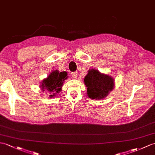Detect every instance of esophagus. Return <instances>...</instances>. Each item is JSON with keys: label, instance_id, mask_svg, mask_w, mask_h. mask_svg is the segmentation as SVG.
Segmentation results:
<instances>
[{"label": "esophagus", "instance_id": "esophagus-1", "mask_svg": "<svg viewBox=\"0 0 155 155\" xmlns=\"http://www.w3.org/2000/svg\"><path fill=\"white\" fill-rule=\"evenodd\" d=\"M71 75L73 77V78H77L78 76L77 72H73V73H71Z\"/></svg>", "mask_w": 155, "mask_h": 155}]
</instances>
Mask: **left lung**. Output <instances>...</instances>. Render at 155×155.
Instances as JSON below:
<instances>
[{
	"label": "left lung",
	"mask_w": 155,
	"mask_h": 155,
	"mask_svg": "<svg viewBox=\"0 0 155 155\" xmlns=\"http://www.w3.org/2000/svg\"><path fill=\"white\" fill-rule=\"evenodd\" d=\"M84 82L87 88L88 96L91 99H103L112 91L114 86L112 77L101 74L95 69L88 71Z\"/></svg>",
	"instance_id": "8db88e82"
}]
</instances>
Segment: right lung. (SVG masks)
Listing matches in <instances>:
<instances>
[{"label":"right lung","mask_w":155,"mask_h":155,"mask_svg":"<svg viewBox=\"0 0 155 155\" xmlns=\"http://www.w3.org/2000/svg\"><path fill=\"white\" fill-rule=\"evenodd\" d=\"M66 72H59L54 71L49 75V77L42 81L41 87L43 91L46 90L50 92V97H53L59 93L61 91L63 81L67 78Z\"/></svg>","instance_id":"obj_1"}]
</instances>
